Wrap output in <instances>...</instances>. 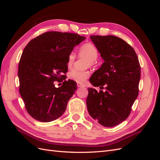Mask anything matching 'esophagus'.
Masks as SVG:
<instances>
[{
    "label": "esophagus",
    "mask_w": 160,
    "mask_h": 160,
    "mask_svg": "<svg viewBox=\"0 0 160 160\" xmlns=\"http://www.w3.org/2000/svg\"><path fill=\"white\" fill-rule=\"evenodd\" d=\"M77 87H78V88H83V87H85V85L82 83H77Z\"/></svg>",
    "instance_id": "obj_1"
}]
</instances>
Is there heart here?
I'll list each match as a JSON object with an SVG mask.
<instances>
[{"label": "heart", "mask_w": 160, "mask_h": 160, "mask_svg": "<svg viewBox=\"0 0 160 160\" xmlns=\"http://www.w3.org/2000/svg\"><path fill=\"white\" fill-rule=\"evenodd\" d=\"M79 57H83L87 58L86 61V67H92L93 66L95 62L96 59H98L99 55V51L98 48L91 42H86L85 44L82 45L79 49L78 51ZM76 59V55L74 52H71L67 59V65L70 68L73 65L74 62ZM90 75V72L87 71H79L77 69H72L69 72L68 77L77 83H83L89 78Z\"/></svg>", "instance_id": "heart-1"}]
</instances>
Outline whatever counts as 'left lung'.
<instances>
[{"label": "left lung", "mask_w": 160, "mask_h": 160, "mask_svg": "<svg viewBox=\"0 0 160 160\" xmlns=\"http://www.w3.org/2000/svg\"><path fill=\"white\" fill-rule=\"evenodd\" d=\"M104 62L92 75L90 83L105 91L88 88L87 107L90 115L104 127L126 119L139 93L141 67L133 47L113 35H91Z\"/></svg>", "instance_id": "obj_1"}]
</instances>
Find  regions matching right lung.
<instances>
[{"label":"right lung","mask_w":160,"mask_h":160,"mask_svg":"<svg viewBox=\"0 0 160 160\" xmlns=\"http://www.w3.org/2000/svg\"><path fill=\"white\" fill-rule=\"evenodd\" d=\"M85 38L77 33L49 31L28 43L18 64L19 93L28 113L42 122L63 114L77 87L66 81L67 59L73 47ZM64 80L59 88L55 81Z\"/></svg>","instance_id":"obj_1"}]
</instances>
